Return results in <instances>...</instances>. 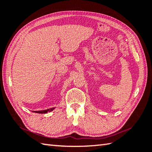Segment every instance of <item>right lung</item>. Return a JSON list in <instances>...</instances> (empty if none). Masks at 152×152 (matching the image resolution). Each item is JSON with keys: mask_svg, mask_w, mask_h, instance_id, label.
<instances>
[{"mask_svg": "<svg viewBox=\"0 0 152 152\" xmlns=\"http://www.w3.org/2000/svg\"><path fill=\"white\" fill-rule=\"evenodd\" d=\"M55 109V107H53V108H50L46 110H43V111H33L34 113H42V114H45V113H47V112H50L53 111Z\"/></svg>", "mask_w": 152, "mask_h": 152, "instance_id": "1", "label": "right lung"}]
</instances>
